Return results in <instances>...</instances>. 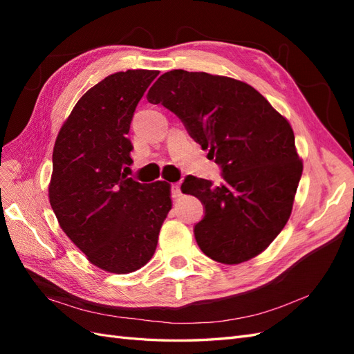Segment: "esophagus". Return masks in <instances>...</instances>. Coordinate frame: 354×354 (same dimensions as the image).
<instances>
[{
	"label": "esophagus",
	"mask_w": 354,
	"mask_h": 354,
	"mask_svg": "<svg viewBox=\"0 0 354 354\" xmlns=\"http://www.w3.org/2000/svg\"><path fill=\"white\" fill-rule=\"evenodd\" d=\"M171 196H173V198H180L181 196L180 183H173V185H171Z\"/></svg>",
	"instance_id": "34e87169"
}]
</instances>
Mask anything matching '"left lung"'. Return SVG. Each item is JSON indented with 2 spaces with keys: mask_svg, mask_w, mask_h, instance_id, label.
Instances as JSON below:
<instances>
[{
  "mask_svg": "<svg viewBox=\"0 0 354 354\" xmlns=\"http://www.w3.org/2000/svg\"><path fill=\"white\" fill-rule=\"evenodd\" d=\"M147 102L176 113L221 168L218 186L194 176L181 185L205 208L194 229L201 251L223 264L263 252L291 216L303 174L289 122L251 85L207 72H165Z\"/></svg>",
  "mask_w": 354,
  "mask_h": 354,
  "instance_id": "1",
  "label": "left lung"
}]
</instances>
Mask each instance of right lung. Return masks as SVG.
I'll list each match as a JSON object with an SVG mask.
<instances>
[{"instance_id":"right-lung-1","label":"right lung","mask_w":354,"mask_h":354,"mask_svg":"<svg viewBox=\"0 0 354 354\" xmlns=\"http://www.w3.org/2000/svg\"><path fill=\"white\" fill-rule=\"evenodd\" d=\"M158 71L128 69L95 84L75 104L53 149L48 198L62 230L100 269L125 274L156 250L171 209L169 185L128 177L133 115Z\"/></svg>"}]
</instances>
